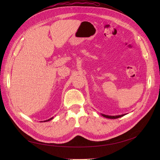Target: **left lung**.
I'll return each mask as SVG.
<instances>
[{
	"label": "left lung",
	"mask_w": 160,
	"mask_h": 160,
	"mask_svg": "<svg viewBox=\"0 0 160 160\" xmlns=\"http://www.w3.org/2000/svg\"><path fill=\"white\" fill-rule=\"evenodd\" d=\"M102 115L103 116V117H105V118H109V119H117V118L122 117V116H123L124 115H116V116H109V115H106L102 114Z\"/></svg>",
	"instance_id": "1"
}]
</instances>
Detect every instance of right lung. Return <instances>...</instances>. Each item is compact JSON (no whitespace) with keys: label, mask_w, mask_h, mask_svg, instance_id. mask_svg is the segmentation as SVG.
<instances>
[{"label":"right lung","mask_w":160,"mask_h":160,"mask_svg":"<svg viewBox=\"0 0 160 160\" xmlns=\"http://www.w3.org/2000/svg\"><path fill=\"white\" fill-rule=\"evenodd\" d=\"M52 119V118H50V119H49L48 120H46V121H44V122H48V121H50V120H51Z\"/></svg>","instance_id":"1"}]
</instances>
